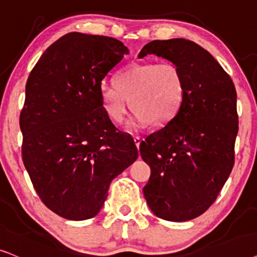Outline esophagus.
<instances>
[{
	"label": "esophagus",
	"instance_id": "esophagus-1",
	"mask_svg": "<svg viewBox=\"0 0 257 257\" xmlns=\"http://www.w3.org/2000/svg\"><path fill=\"white\" fill-rule=\"evenodd\" d=\"M134 143H135V146L138 147V149H139L140 143H141V139H140L139 136H134Z\"/></svg>",
	"mask_w": 257,
	"mask_h": 257
}]
</instances>
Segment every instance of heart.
I'll return each mask as SVG.
<instances>
[{
    "mask_svg": "<svg viewBox=\"0 0 257 257\" xmlns=\"http://www.w3.org/2000/svg\"><path fill=\"white\" fill-rule=\"evenodd\" d=\"M184 93V76L176 64L150 61L126 66L116 75L115 87L102 85L101 102L115 124L124 121L131 101L133 126H163L180 111Z\"/></svg>",
    "mask_w": 257,
    "mask_h": 257,
    "instance_id": "b5f03b06",
    "label": "heart"
}]
</instances>
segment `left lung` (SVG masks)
Returning a JSON list of instances; mask_svg holds the SVG:
<instances>
[{
	"label": "left lung",
	"mask_w": 257,
	"mask_h": 257,
	"mask_svg": "<svg viewBox=\"0 0 257 257\" xmlns=\"http://www.w3.org/2000/svg\"><path fill=\"white\" fill-rule=\"evenodd\" d=\"M148 54L180 68L186 93L175 117L140 145L152 170L143 194L157 217L189 221L215 202L234 166L235 85L210 53L193 41H152L139 57Z\"/></svg>",
	"instance_id": "left-lung-1"
}]
</instances>
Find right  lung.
<instances>
[{
  "label": "right lung",
  "mask_w": 257,
  "mask_h": 257,
  "mask_svg": "<svg viewBox=\"0 0 257 257\" xmlns=\"http://www.w3.org/2000/svg\"><path fill=\"white\" fill-rule=\"evenodd\" d=\"M126 54L112 37L69 33L30 71L20 115L22 159L42 202L61 217L96 216L111 181L138 159L134 140L101 102L102 81Z\"/></svg>",
  "instance_id": "add662e5"
}]
</instances>
